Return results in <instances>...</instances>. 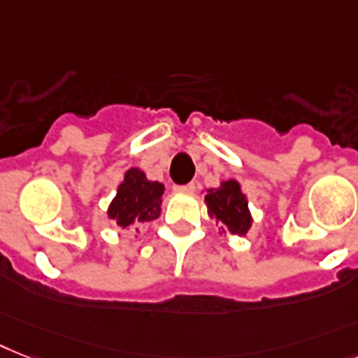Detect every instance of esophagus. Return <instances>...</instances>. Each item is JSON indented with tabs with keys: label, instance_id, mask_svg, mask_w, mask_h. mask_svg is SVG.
Masks as SVG:
<instances>
[{
	"label": "esophagus",
	"instance_id": "esophagus-1",
	"mask_svg": "<svg viewBox=\"0 0 358 358\" xmlns=\"http://www.w3.org/2000/svg\"><path fill=\"white\" fill-rule=\"evenodd\" d=\"M174 191H178V193H193L194 191V184H184V185H174Z\"/></svg>",
	"mask_w": 358,
	"mask_h": 358
}]
</instances>
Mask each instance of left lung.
Returning a JSON list of instances; mask_svg holds the SVG:
<instances>
[{
    "instance_id": "1",
    "label": "left lung",
    "mask_w": 358,
    "mask_h": 358,
    "mask_svg": "<svg viewBox=\"0 0 358 358\" xmlns=\"http://www.w3.org/2000/svg\"><path fill=\"white\" fill-rule=\"evenodd\" d=\"M206 204L209 217L224 222L231 234L245 235L248 231L252 224L248 202L235 180L222 182L219 189H209L206 194Z\"/></svg>"
}]
</instances>
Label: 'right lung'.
Masks as SVG:
<instances>
[{"label":"right lung","mask_w":358,"mask_h":358,"mask_svg":"<svg viewBox=\"0 0 358 358\" xmlns=\"http://www.w3.org/2000/svg\"><path fill=\"white\" fill-rule=\"evenodd\" d=\"M162 194L164 185L159 182L147 180L139 169L127 171L117 196L110 204L108 217L123 228L134 222H150L159 217Z\"/></svg>","instance_id":"right-lung-1"}]
</instances>
